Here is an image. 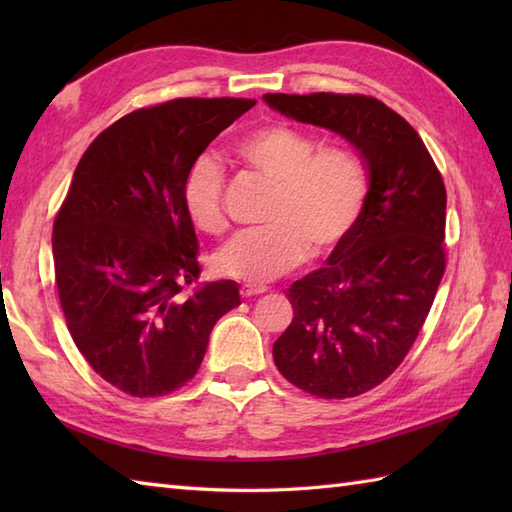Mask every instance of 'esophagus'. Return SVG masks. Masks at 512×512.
Wrapping results in <instances>:
<instances>
[{
    "label": "esophagus",
    "mask_w": 512,
    "mask_h": 512,
    "mask_svg": "<svg viewBox=\"0 0 512 512\" xmlns=\"http://www.w3.org/2000/svg\"><path fill=\"white\" fill-rule=\"evenodd\" d=\"M264 292H268L266 286H259V284H244L242 288H239V295L242 297H255V295H264Z\"/></svg>",
    "instance_id": "1"
}]
</instances>
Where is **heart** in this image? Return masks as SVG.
<instances>
[{
	"label": "heart",
	"instance_id": "b5f03b06",
	"mask_svg": "<svg viewBox=\"0 0 512 512\" xmlns=\"http://www.w3.org/2000/svg\"><path fill=\"white\" fill-rule=\"evenodd\" d=\"M288 125L264 127L237 145V156L275 184L264 228L237 233L217 250L220 275L266 284L312 255H330L358 222L367 198V176L350 149L325 147ZM182 202L204 233L224 231V171L200 156L182 182Z\"/></svg>",
	"mask_w": 512,
	"mask_h": 512
}]
</instances>
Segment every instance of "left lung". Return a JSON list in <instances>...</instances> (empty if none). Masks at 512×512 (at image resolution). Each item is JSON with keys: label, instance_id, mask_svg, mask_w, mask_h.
Listing matches in <instances>:
<instances>
[{"label": "left lung", "instance_id": "8db88e82", "mask_svg": "<svg viewBox=\"0 0 512 512\" xmlns=\"http://www.w3.org/2000/svg\"><path fill=\"white\" fill-rule=\"evenodd\" d=\"M275 112L330 129L361 154L369 189L350 237L295 281V317L273 345L286 380L319 398H352L394 372L444 275L447 189L405 118L363 94H264Z\"/></svg>", "mask_w": 512, "mask_h": 512}]
</instances>
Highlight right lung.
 <instances>
[{
    "label": "right lung",
    "instance_id": "obj_1",
    "mask_svg": "<svg viewBox=\"0 0 512 512\" xmlns=\"http://www.w3.org/2000/svg\"><path fill=\"white\" fill-rule=\"evenodd\" d=\"M253 105L176 99L136 110L96 136L76 165L52 228L59 301L85 361L129 396L189 383L213 325L239 306L231 279L182 295L200 277L182 182Z\"/></svg>",
    "mask_w": 512,
    "mask_h": 512
}]
</instances>
